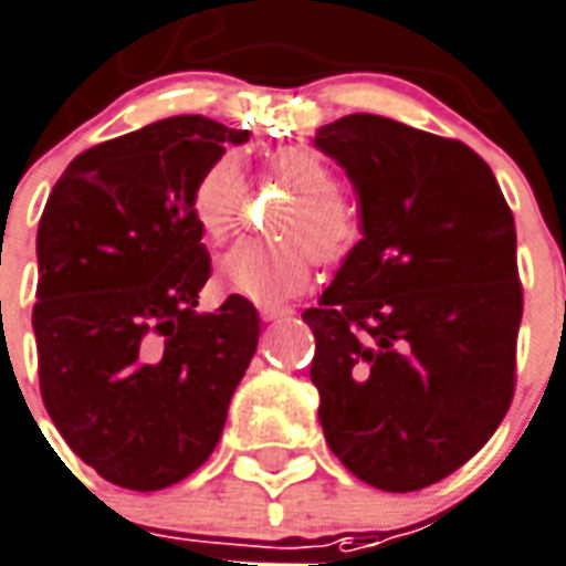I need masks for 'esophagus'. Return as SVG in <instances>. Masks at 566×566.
<instances>
[{
    "mask_svg": "<svg viewBox=\"0 0 566 566\" xmlns=\"http://www.w3.org/2000/svg\"><path fill=\"white\" fill-rule=\"evenodd\" d=\"M260 315H262V321H283V318H289V315H295V310L286 304H262Z\"/></svg>",
    "mask_w": 566,
    "mask_h": 566,
    "instance_id": "obj_1",
    "label": "esophagus"
}]
</instances>
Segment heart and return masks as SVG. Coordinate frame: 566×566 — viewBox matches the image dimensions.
Here are the masks:
<instances>
[{
    "label": "heart",
    "instance_id": "1",
    "mask_svg": "<svg viewBox=\"0 0 566 566\" xmlns=\"http://www.w3.org/2000/svg\"><path fill=\"white\" fill-rule=\"evenodd\" d=\"M265 175L289 187L271 228L280 237L242 239L221 256V283L256 304H283L310 286L315 260H345L359 242V219L338 192L336 171L310 146L280 148L265 160ZM245 198V171L233 151H221L196 178L189 207L198 228L221 242L237 224Z\"/></svg>",
    "mask_w": 566,
    "mask_h": 566
}]
</instances>
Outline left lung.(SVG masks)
<instances>
[{
	"mask_svg": "<svg viewBox=\"0 0 566 566\" xmlns=\"http://www.w3.org/2000/svg\"><path fill=\"white\" fill-rule=\"evenodd\" d=\"M315 146L347 171L361 212V239L304 312L324 438L361 482L420 491L476 455L512 406L514 216L459 139L350 113Z\"/></svg>",
	"mask_w": 566,
	"mask_h": 566,
	"instance_id": "left-lung-1",
	"label": "left lung"
}]
</instances>
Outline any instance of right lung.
<instances>
[{
    "mask_svg": "<svg viewBox=\"0 0 566 566\" xmlns=\"http://www.w3.org/2000/svg\"><path fill=\"white\" fill-rule=\"evenodd\" d=\"M207 116H169L87 148L38 228L40 395L98 476L160 491L210 459L260 338L251 301L198 312L210 277L189 196L224 143Z\"/></svg>",
    "mask_w": 566,
    "mask_h": 566,
    "instance_id": "1",
    "label": "right lung"
}]
</instances>
